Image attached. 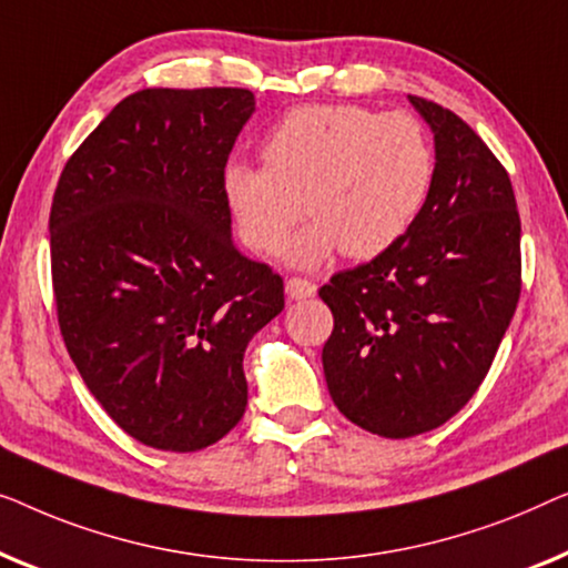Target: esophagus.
Instances as JSON below:
<instances>
[{
	"label": "esophagus",
	"instance_id": "esophagus-1",
	"mask_svg": "<svg viewBox=\"0 0 568 568\" xmlns=\"http://www.w3.org/2000/svg\"><path fill=\"white\" fill-rule=\"evenodd\" d=\"M285 293L291 301H306L316 293V285L311 281H303V277H287Z\"/></svg>",
	"mask_w": 568,
	"mask_h": 568
}]
</instances>
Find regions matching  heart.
<instances>
[{"instance_id": "b5f03b06", "label": "heart", "mask_w": 568, "mask_h": 568, "mask_svg": "<svg viewBox=\"0 0 568 568\" xmlns=\"http://www.w3.org/2000/svg\"><path fill=\"white\" fill-rule=\"evenodd\" d=\"M265 166L234 162L223 193L250 250L281 254L303 207L311 223L287 246L293 267L314 270L342 252L373 260L402 242L437 178L433 139L417 115L363 105H303L265 139Z\"/></svg>"}]
</instances>
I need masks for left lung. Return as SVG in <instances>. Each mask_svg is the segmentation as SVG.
<instances>
[{
  "mask_svg": "<svg viewBox=\"0 0 568 568\" xmlns=\"http://www.w3.org/2000/svg\"><path fill=\"white\" fill-rule=\"evenodd\" d=\"M409 102L435 133L429 203L402 242L318 291L334 316L322 353L332 402L390 440L429 433L468 404L523 285L507 170L450 110Z\"/></svg>",
  "mask_w": 568,
  "mask_h": 568,
  "instance_id": "obj_1",
  "label": "left lung"
}]
</instances>
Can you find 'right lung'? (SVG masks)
<instances>
[{"label": "right lung", "mask_w": 568, "mask_h": 568, "mask_svg": "<svg viewBox=\"0 0 568 568\" xmlns=\"http://www.w3.org/2000/svg\"><path fill=\"white\" fill-rule=\"evenodd\" d=\"M252 113L239 87L128 94L53 193L61 337L110 419L156 450L236 427L244 349L285 306L283 277L231 239L223 170Z\"/></svg>", "instance_id": "right-lung-1"}]
</instances>
